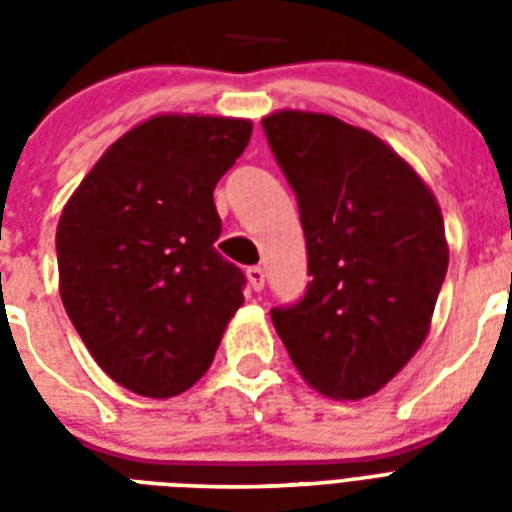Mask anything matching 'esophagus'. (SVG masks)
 <instances>
[{"mask_svg":"<svg viewBox=\"0 0 512 512\" xmlns=\"http://www.w3.org/2000/svg\"><path fill=\"white\" fill-rule=\"evenodd\" d=\"M247 279H249V287L255 289V292H260V289L265 287V271L260 268V265H249Z\"/></svg>","mask_w":512,"mask_h":512,"instance_id":"esophagus-1","label":"esophagus"}]
</instances>
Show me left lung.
Returning <instances> with one entry per match:
<instances>
[{
    "label": "left lung",
    "mask_w": 512,
    "mask_h": 512,
    "mask_svg": "<svg viewBox=\"0 0 512 512\" xmlns=\"http://www.w3.org/2000/svg\"><path fill=\"white\" fill-rule=\"evenodd\" d=\"M263 130L297 196L311 276L273 327L311 388L372 396L428 337L449 265L436 196L388 143L335 116L276 111Z\"/></svg>",
    "instance_id": "left-lung-1"
}]
</instances>
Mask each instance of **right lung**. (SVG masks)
Instances as JSON below:
<instances>
[{
	"mask_svg": "<svg viewBox=\"0 0 512 512\" xmlns=\"http://www.w3.org/2000/svg\"><path fill=\"white\" fill-rule=\"evenodd\" d=\"M247 119L162 114L116 140L55 233L60 300L114 382L172 398L207 372L244 273L215 249L217 180L244 154Z\"/></svg>",
	"mask_w": 512,
	"mask_h": 512,
	"instance_id": "obj_1",
	"label": "right lung"
}]
</instances>
